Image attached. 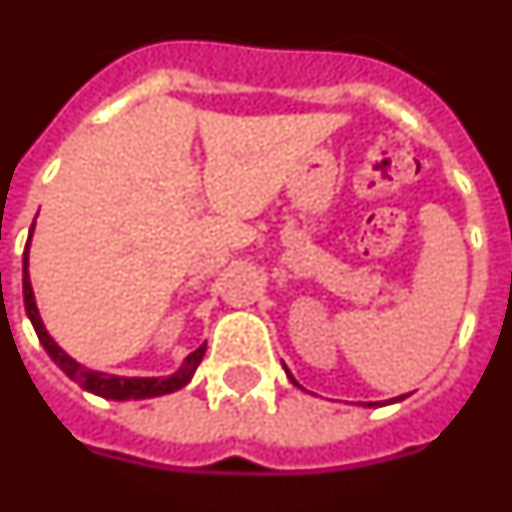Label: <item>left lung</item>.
<instances>
[{
    "label": "left lung",
    "mask_w": 512,
    "mask_h": 512,
    "mask_svg": "<svg viewBox=\"0 0 512 512\" xmlns=\"http://www.w3.org/2000/svg\"><path fill=\"white\" fill-rule=\"evenodd\" d=\"M291 377V375H289ZM291 382H294V377H291ZM294 385H296V382H294ZM369 406H375V403H369Z\"/></svg>",
    "instance_id": "1"
}]
</instances>
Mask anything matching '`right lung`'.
Here are the masks:
<instances>
[{
    "label": "right lung",
    "mask_w": 512,
    "mask_h": 512,
    "mask_svg": "<svg viewBox=\"0 0 512 512\" xmlns=\"http://www.w3.org/2000/svg\"><path fill=\"white\" fill-rule=\"evenodd\" d=\"M33 231V226H30ZM30 244V239H28ZM28 244H25V260H23V299H25V312H28L30 322H33V328H36V336L38 341L44 343L46 354L59 364V367L72 377V380L80 385L83 390L88 393H96L101 398H111V401H132V398H153V395H166V393H174V390L184 388L187 382L192 380L195 375L197 364L203 362V354H205V343L200 349L192 351L187 356V362L184 367L171 377H117V375H103V372H93V369H85L72 359V356L64 354L59 349L54 338L46 333L44 322L38 317V309H36V299H33V289H30V278H28Z\"/></svg>",
    "instance_id": "obj_1"
}]
</instances>
